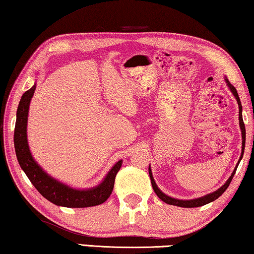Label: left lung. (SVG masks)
<instances>
[{
  "mask_svg": "<svg viewBox=\"0 0 254 254\" xmlns=\"http://www.w3.org/2000/svg\"><path fill=\"white\" fill-rule=\"evenodd\" d=\"M225 81L227 83V85H228V88L232 91V93L234 94V97L236 98L237 100V104H238V119H240V127H241V131H242V154H241V157H240V161H238V163L236 164V168L234 169V171L232 175H230L229 179L226 181L224 186H221L217 190L213 191V192H210V194H207L205 196H203V197H198V198H194V199H178V198H173V197H170V196L165 195L163 191L161 190V189H158L156 183H155L153 175H151V170H150V166L148 169L149 171V177H150V181H151V186H153L154 191L156 192V195L160 197L163 202H165L166 204H170V205H176V206H180V207H198V206H203L205 205L207 203H211L213 202V200L217 199L218 197H220V196L224 194L225 190L228 186L230 185V181H232L234 175H235L236 170H237V166L240 164V162L242 160V157H243V154H244V148H245V126H244V122H243V116H242V104H241V100H240V97H238V93L236 89L234 88V85L230 84V82L228 79L225 78Z\"/></svg>",
  "mask_w": 254,
  "mask_h": 254,
  "instance_id": "obj_1",
  "label": "left lung"
}]
</instances>
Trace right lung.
Returning a JSON list of instances; mask_svg holds the SVG:
<instances>
[{"mask_svg": "<svg viewBox=\"0 0 254 254\" xmlns=\"http://www.w3.org/2000/svg\"><path fill=\"white\" fill-rule=\"evenodd\" d=\"M35 89L36 84H34L22 94L17 109L13 141L19 165L24 170L30 183L39 190L40 194L56 205L65 207H89L103 204L112 194L115 177L120 171L123 161H119L109 170L103 183L89 189L73 188L49 176L33 158L27 141L28 109Z\"/></svg>", "mask_w": 254, "mask_h": 254, "instance_id": "add662e5", "label": "right lung"}]
</instances>
